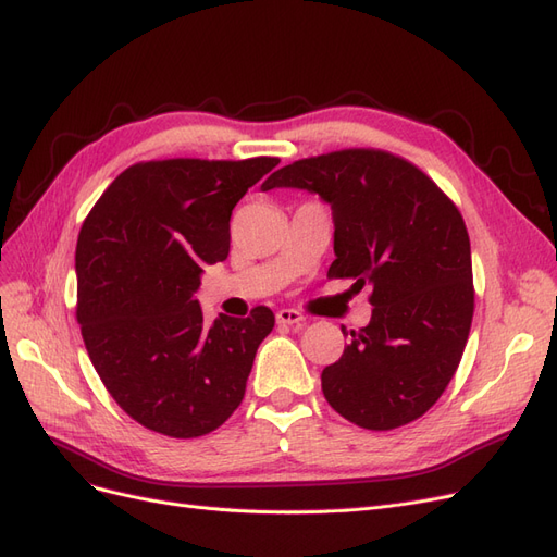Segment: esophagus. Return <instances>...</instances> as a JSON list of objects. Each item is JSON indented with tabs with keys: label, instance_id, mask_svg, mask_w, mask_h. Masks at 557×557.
Masks as SVG:
<instances>
[{
	"label": "esophagus",
	"instance_id": "esophagus-1",
	"mask_svg": "<svg viewBox=\"0 0 557 557\" xmlns=\"http://www.w3.org/2000/svg\"><path fill=\"white\" fill-rule=\"evenodd\" d=\"M276 320L281 325H299L305 323V315H301L297 309H281L276 313Z\"/></svg>",
	"mask_w": 557,
	"mask_h": 557
}]
</instances>
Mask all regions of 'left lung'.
I'll list each match as a JSON object with an SVG mask.
<instances>
[{
  "instance_id": "left-lung-1",
  "label": "left lung",
  "mask_w": 557,
  "mask_h": 557,
  "mask_svg": "<svg viewBox=\"0 0 557 557\" xmlns=\"http://www.w3.org/2000/svg\"><path fill=\"white\" fill-rule=\"evenodd\" d=\"M305 188L332 207L330 278L372 288V320L323 369L330 407L364 430H395L442 397L474 315L462 213L425 172L379 148H344L281 166L262 190Z\"/></svg>"
}]
</instances>
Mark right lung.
I'll return each instance as SVG.
<instances>
[{
    "mask_svg": "<svg viewBox=\"0 0 557 557\" xmlns=\"http://www.w3.org/2000/svg\"><path fill=\"white\" fill-rule=\"evenodd\" d=\"M278 158L137 162L117 176L76 244L81 325L92 367L139 425L195 440L239 407L274 313L205 323L193 293L230 252V215Z\"/></svg>",
    "mask_w": 557,
    "mask_h": 557,
    "instance_id": "1",
    "label": "right lung"
}]
</instances>
